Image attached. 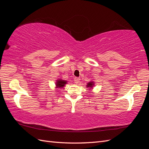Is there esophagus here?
<instances>
[{"label": "esophagus", "mask_w": 149, "mask_h": 149, "mask_svg": "<svg viewBox=\"0 0 149 149\" xmlns=\"http://www.w3.org/2000/svg\"><path fill=\"white\" fill-rule=\"evenodd\" d=\"M74 83H75L78 84V83H79V81H80V79H79V78H75L74 79Z\"/></svg>", "instance_id": "esophagus-1"}]
</instances>
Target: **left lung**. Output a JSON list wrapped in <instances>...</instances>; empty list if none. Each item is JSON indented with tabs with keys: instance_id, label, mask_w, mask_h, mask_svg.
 <instances>
[{
	"instance_id": "1",
	"label": "left lung",
	"mask_w": 149,
	"mask_h": 149,
	"mask_svg": "<svg viewBox=\"0 0 149 149\" xmlns=\"http://www.w3.org/2000/svg\"><path fill=\"white\" fill-rule=\"evenodd\" d=\"M94 86V82L92 81L87 83L86 88H88V89H92Z\"/></svg>"
}]
</instances>
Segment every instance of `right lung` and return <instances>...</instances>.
Listing matches in <instances>:
<instances>
[{
	"label": "right lung",
	"mask_w": 149,
	"mask_h": 149,
	"mask_svg": "<svg viewBox=\"0 0 149 149\" xmlns=\"http://www.w3.org/2000/svg\"><path fill=\"white\" fill-rule=\"evenodd\" d=\"M67 84V81L63 80L61 78H59L56 81V83H55V88H63L65 84Z\"/></svg>",
	"instance_id": "right-lung-1"
}]
</instances>
